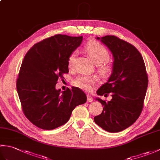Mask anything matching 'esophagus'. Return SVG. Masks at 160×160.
Listing matches in <instances>:
<instances>
[{
  "label": "esophagus",
  "instance_id": "esophagus-1",
  "mask_svg": "<svg viewBox=\"0 0 160 160\" xmlns=\"http://www.w3.org/2000/svg\"><path fill=\"white\" fill-rule=\"evenodd\" d=\"M93 101V98L90 95H87V102H91Z\"/></svg>",
  "mask_w": 160,
  "mask_h": 160
}]
</instances>
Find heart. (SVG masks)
I'll return each mask as SVG.
<instances>
[{"instance_id": "1", "label": "heart", "mask_w": 160, "mask_h": 160, "mask_svg": "<svg viewBox=\"0 0 160 160\" xmlns=\"http://www.w3.org/2000/svg\"><path fill=\"white\" fill-rule=\"evenodd\" d=\"M84 51L89 56L94 63L96 64L98 71L102 76L107 77L112 71V67L107 61L109 57V53L106 47L96 41L88 42L84 47ZM76 58V52L71 53L68 59L69 67H72ZM96 78L93 76H80L74 81L76 85L84 91H89L91 86L96 84Z\"/></svg>"}]
</instances>
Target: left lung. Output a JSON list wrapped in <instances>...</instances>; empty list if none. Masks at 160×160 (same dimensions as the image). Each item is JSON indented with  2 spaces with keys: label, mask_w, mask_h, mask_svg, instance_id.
I'll return each mask as SVG.
<instances>
[{
  "label": "left lung",
  "mask_w": 160,
  "mask_h": 160,
  "mask_svg": "<svg viewBox=\"0 0 160 160\" xmlns=\"http://www.w3.org/2000/svg\"><path fill=\"white\" fill-rule=\"evenodd\" d=\"M96 39L110 50L113 62L107 82L97 91L98 96L111 93L112 99L106 102L96 98L104 107L101 114L94 117V122L108 132H120L138 120L143 108L148 82L144 62L133 45L116 36Z\"/></svg>",
  "instance_id": "1"
}]
</instances>
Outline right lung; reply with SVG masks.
Returning <instances> with one entry per match:
<instances>
[{"label":"right lung","instance_id":"add662e5","mask_svg":"<svg viewBox=\"0 0 160 160\" xmlns=\"http://www.w3.org/2000/svg\"><path fill=\"white\" fill-rule=\"evenodd\" d=\"M82 41V36L55 35L35 44L24 58L16 88L22 111L32 124L52 130L68 122L78 105L87 96L73 87L61 91L56 89L59 78L69 72L68 59Z\"/></svg>","mask_w":160,"mask_h":160}]
</instances>
